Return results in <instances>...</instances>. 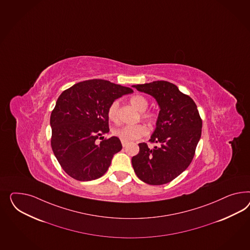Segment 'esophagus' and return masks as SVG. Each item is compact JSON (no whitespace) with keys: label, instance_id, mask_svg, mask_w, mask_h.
<instances>
[{"label":"esophagus","instance_id":"esophagus-1","mask_svg":"<svg viewBox=\"0 0 250 250\" xmlns=\"http://www.w3.org/2000/svg\"><path fill=\"white\" fill-rule=\"evenodd\" d=\"M122 144L123 147H125V146L127 145V143H126V142H123V141H122Z\"/></svg>","mask_w":250,"mask_h":250}]
</instances>
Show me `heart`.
I'll return each mask as SVG.
<instances>
[{
  "mask_svg": "<svg viewBox=\"0 0 250 250\" xmlns=\"http://www.w3.org/2000/svg\"><path fill=\"white\" fill-rule=\"evenodd\" d=\"M129 102L132 106L141 111V118L148 124L152 125L157 121V114L152 110H147L149 106V101L146 97L143 95H134L130 98ZM119 102L117 100L113 101L107 108V117L109 121L117 122L119 120ZM148 129L144 124H136V125H123L119 128L113 129V134L118 137L123 142H132L147 135Z\"/></svg>",
  "mask_w": 250,
  "mask_h": 250,
  "instance_id": "heart-1",
  "label": "heart"
}]
</instances>
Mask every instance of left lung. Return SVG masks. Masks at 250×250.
I'll return each mask as SVG.
<instances>
[{"mask_svg":"<svg viewBox=\"0 0 250 250\" xmlns=\"http://www.w3.org/2000/svg\"><path fill=\"white\" fill-rule=\"evenodd\" d=\"M132 86L151 95L161 108L149 140L158 146L150 148L147 143H139L140 151L131 159L136 175L151 186L170 183L192 163L201 138L202 119L196 104L168 81Z\"/></svg>","mask_w":250,"mask_h":250,"instance_id":"obj_1","label":"left lung"}]
</instances>
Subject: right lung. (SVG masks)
<instances>
[{"label": "right lung", "instance_id": "obj_1", "mask_svg": "<svg viewBox=\"0 0 250 250\" xmlns=\"http://www.w3.org/2000/svg\"><path fill=\"white\" fill-rule=\"evenodd\" d=\"M132 92L130 87L91 79L59 96L51 113V147L70 177L92 181L105 174L113 155L122 149L118 137H102L109 131L107 108L115 100ZM99 138L104 140L97 145Z\"/></svg>", "mask_w": 250, "mask_h": 250}]
</instances>
